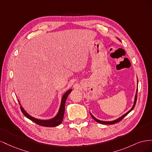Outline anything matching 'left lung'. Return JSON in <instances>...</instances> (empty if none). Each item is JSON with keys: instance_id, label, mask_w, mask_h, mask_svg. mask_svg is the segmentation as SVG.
<instances>
[{"instance_id": "obj_1", "label": "left lung", "mask_w": 152, "mask_h": 152, "mask_svg": "<svg viewBox=\"0 0 152 152\" xmlns=\"http://www.w3.org/2000/svg\"><path fill=\"white\" fill-rule=\"evenodd\" d=\"M137 90L136 91V96H135V99H134V104H133V107H132V108L129 110V111L128 112H127L126 114H124V115H123L121 117H120V118H118V119H117V120H115V121H110V122H107V121H99V120H98L97 118H96L93 115H92L91 113V116H92V117L93 118V119L95 121H96L97 122H98V123H99V124H116V123H117V122H120L121 121H122V119L125 117L130 112H131L132 110H133V108H134V107H135V105H136V100H137Z\"/></svg>"}]
</instances>
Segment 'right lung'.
<instances>
[{
	"label": "right lung",
	"instance_id": "1",
	"mask_svg": "<svg viewBox=\"0 0 152 152\" xmlns=\"http://www.w3.org/2000/svg\"><path fill=\"white\" fill-rule=\"evenodd\" d=\"M71 91H72V89L68 90V91L66 92V93L63 96L61 106H60V108H59V112L57 114V115L54 118H53L52 119H50V120H40V119H37L34 117H32L31 116H30V115H28L25 111L24 109L22 108V107H20L21 110L25 116H26L27 118H29L30 120L34 122L35 123L38 124V125H39V126H44V127H56V126L59 125V124H60L63 121L64 113H65L66 99L68 97V96L69 95V94L71 93Z\"/></svg>",
	"mask_w": 152,
	"mask_h": 152
}]
</instances>
